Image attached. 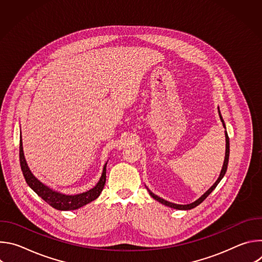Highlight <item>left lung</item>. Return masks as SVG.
I'll list each match as a JSON object with an SVG mask.
<instances>
[{"mask_svg": "<svg viewBox=\"0 0 262 262\" xmlns=\"http://www.w3.org/2000/svg\"><path fill=\"white\" fill-rule=\"evenodd\" d=\"M219 115H220V118H221V121H222V123H223V126L226 128V126H225V123H224V120H223V118H222V116H221V113H220V110H219ZM225 138H226V152H225V160H224V164H223V167H222V170H221V173H220V176H219V178L216 179V181L213 183V185L211 186V188L208 190V191H206V193H204L198 200H196L195 202H193V203H190V204H184V205H182V204H175V203H172V202H169V201H166V200H164L163 198H161V197H159V196H157V195H155L149 189H147L148 190V192H149V195H150L154 199H156L157 201H159V202H161L162 204H164V205H166V206H169V207H172V208H175V209H180V210H188V209H192V208H194V207H196L197 205H199L201 202H203L206 198H207V196L215 189V186L219 184V182L222 180V178L224 177V175H225V173H226V171H227V167H228V162H229V137H228V134H227V132L225 130Z\"/></svg>", "mask_w": 262, "mask_h": 262, "instance_id": "obj_1", "label": "left lung"}]
</instances>
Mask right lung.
<instances>
[{
  "instance_id": "1",
  "label": "right lung",
  "mask_w": 262,
  "mask_h": 262,
  "mask_svg": "<svg viewBox=\"0 0 262 262\" xmlns=\"http://www.w3.org/2000/svg\"><path fill=\"white\" fill-rule=\"evenodd\" d=\"M19 163H20V168H21L24 177L26 179V182L28 183L30 188L39 197H41L48 204H50L52 207L58 210H74L94 201L100 195L105 183L106 164L103 167L102 174L99 181L96 183V185L93 189L85 193L77 194V195H65L50 189L49 186H47L41 181L37 179L30 171L24 156L21 137L19 141Z\"/></svg>"
}]
</instances>
